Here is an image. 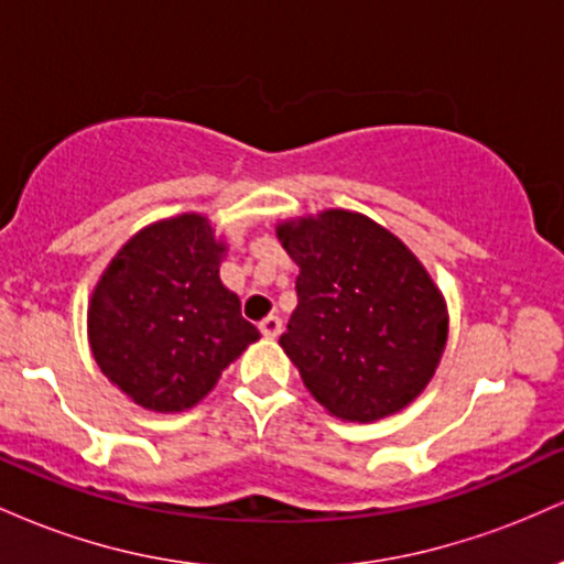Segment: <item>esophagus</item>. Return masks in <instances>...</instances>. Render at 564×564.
I'll return each instance as SVG.
<instances>
[{"label": "esophagus", "mask_w": 564, "mask_h": 564, "mask_svg": "<svg viewBox=\"0 0 564 564\" xmlns=\"http://www.w3.org/2000/svg\"><path fill=\"white\" fill-rule=\"evenodd\" d=\"M260 332L264 339H275V336H281V332H283V321L278 318V315H270V318H264L260 323Z\"/></svg>", "instance_id": "1"}]
</instances>
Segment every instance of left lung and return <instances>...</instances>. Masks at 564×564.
Listing matches in <instances>:
<instances>
[{
  "instance_id": "left-lung-1",
  "label": "left lung",
  "mask_w": 564,
  "mask_h": 564,
  "mask_svg": "<svg viewBox=\"0 0 564 564\" xmlns=\"http://www.w3.org/2000/svg\"><path fill=\"white\" fill-rule=\"evenodd\" d=\"M300 264L283 352L341 422H377L424 392L448 341V307L413 251L366 215L326 209L278 225Z\"/></svg>"
}]
</instances>
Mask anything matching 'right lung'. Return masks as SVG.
Returning <instances> with one entry per match:
<instances>
[{
  "mask_svg": "<svg viewBox=\"0 0 564 564\" xmlns=\"http://www.w3.org/2000/svg\"><path fill=\"white\" fill-rule=\"evenodd\" d=\"M228 246L187 212L148 225L102 270L87 313L95 364L132 403L193 408L260 332L219 281Z\"/></svg>",
  "mask_w": 564,
  "mask_h": 564,
  "instance_id": "add662e5",
  "label": "right lung"
}]
</instances>
